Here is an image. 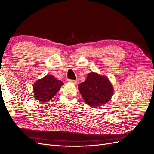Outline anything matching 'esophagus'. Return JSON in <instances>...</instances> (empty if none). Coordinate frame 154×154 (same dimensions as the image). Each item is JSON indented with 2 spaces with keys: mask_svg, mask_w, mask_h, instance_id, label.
<instances>
[{
  "mask_svg": "<svg viewBox=\"0 0 154 154\" xmlns=\"http://www.w3.org/2000/svg\"><path fill=\"white\" fill-rule=\"evenodd\" d=\"M69 82H71V83H78V80H71V79H69V80H67Z\"/></svg>",
  "mask_w": 154,
  "mask_h": 154,
  "instance_id": "obj_1",
  "label": "esophagus"
}]
</instances>
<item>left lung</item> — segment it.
<instances>
[{
  "label": "left lung",
  "instance_id": "obj_1",
  "mask_svg": "<svg viewBox=\"0 0 154 154\" xmlns=\"http://www.w3.org/2000/svg\"><path fill=\"white\" fill-rule=\"evenodd\" d=\"M78 88L87 104L93 107L105 104L113 94L109 79L94 72L88 74L85 81L78 85Z\"/></svg>",
  "mask_w": 154,
  "mask_h": 154
}]
</instances>
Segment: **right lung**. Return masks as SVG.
I'll return each mask as SVG.
<instances>
[{"instance_id": "add662e5", "label": "right lung", "mask_w": 154, "mask_h": 154, "mask_svg": "<svg viewBox=\"0 0 154 154\" xmlns=\"http://www.w3.org/2000/svg\"><path fill=\"white\" fill-rule=\"evenodd\" d=\"M63 83L53 76L47 75L34 83L33 90L36 100L40 102L49 101L57 94Z\"/></svg>"}]
</instances>
